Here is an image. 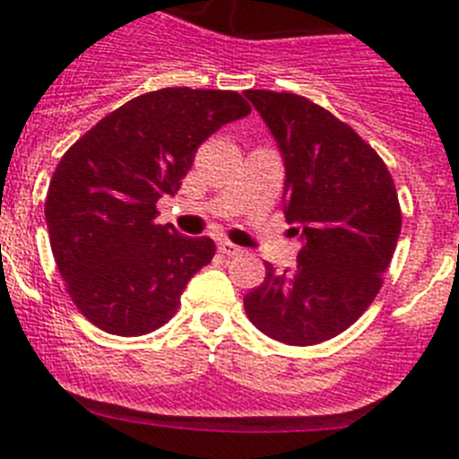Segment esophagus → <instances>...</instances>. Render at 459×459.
<instances>
[{
    "instance_id": "esophagus-1",
    "label": "esophagus",
    "mask_w": 459,
    "mask_h": 459,
    "mask_svg": "<svg viewBox=\"0 0 459 459\" xmlns=\"http://www.w3.org/2000/svg\"><path fill=\"white\" fill-rule=\"evenodd\" d=\"M218 250H221L222 255H227V257H234V255H241L243 250L238 248V246H234V243L230 241H221L218 243Z\"/></svg>"
}]
</instances>
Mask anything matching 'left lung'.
Listing matches in <instances>:
<instances>
[{
	"label": "left lung",
	"instance_id": "left-lung-1",
	"mask_svg": "<svg viewBox=\"0 0 459 459\" xmlns=\"http://www.w3.org/2000/svg\"><path fill=\"white\" fill-rule=\"evenodd\" d=\"M285 158V218L301 234L296 266L243 296L250 322L278 342L331 340L368 310L395 253L403 211L386 163L322 105L248 89Z\"/></svg>",
	"mask_w": 459,
	"mask_h": 459
}]
</instances>
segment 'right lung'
Instances as JSON below:
<instances>
[{"label":"right lung","instance_id":"1","mask_svg":"<svg viewBox=\"0 0 459 459\" xmlns=\"http://www.w3.org/2000/svg\"><path fill=\"white\" fill-rule=\"evenodd\" d=\"M246 115L237 91L158 89L109 112L64 153L48 188V234L66 291L93 326L135 338L177 315L216 243L158 225L156 202L181 188L206 137Z\"/></svg>","mask_w":459,"mask_h":459}]
</instances>
